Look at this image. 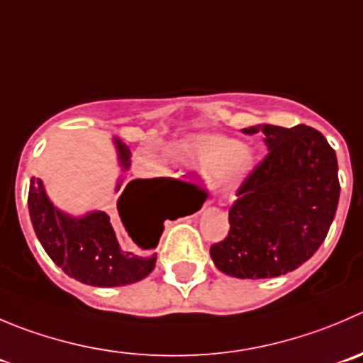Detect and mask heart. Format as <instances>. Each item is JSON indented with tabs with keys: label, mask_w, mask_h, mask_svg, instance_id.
Wrapping results in <instances>:
<instances>
[{
	"label": "heart",
	"mask_w": 363,
	"mask_h": 363,
	"mask_svg": "<svg viewBox=\"0 0 363 363\" xmlns=\"http://www.w3.org/2000/svg\"><path fill=\"white\" fill-rule=\"evenodd\" d=\"M176 153L199 171L208 172L220 191L239 187L255 165L250 147L226 135L187 137L176 146Z\"/></svg>",
	"instance_id": "b5f03b06"
}]
</instances>
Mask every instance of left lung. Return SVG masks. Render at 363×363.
Returning a JSON list of instances; mask_svg holds the SVG:
<instances>
[{
	"label": "left lung",
	"instance_id": "obj_1",
	"mask_svg": "<svg viewBox=\"0 0 363 363\" xmlns=\"http://www.w3.org/2000/svg\"><path fill=\"white\" fill-rule=\"evenodd\" d=\"M258 132L267 155L237 191L228 235L210 247L220 272L244 279L274 278L305 264L326 239L340 196L337 155L315 128L242 130Z\"/></svg>",
	"mask_w": 363,
	"mask_h": 363
}]
</instances>
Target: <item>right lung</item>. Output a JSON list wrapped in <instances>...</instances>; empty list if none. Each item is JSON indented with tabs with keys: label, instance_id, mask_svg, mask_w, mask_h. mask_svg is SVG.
Masks as SVG:
<instances>
[{
	"label": "right lung",
	"instance_id": "1",
	"mask_svg": "<svg viewBox=\"0 0 363 363\" xmlns=\"http://www.w3.org/2000/svg\"><path fill=\"white\" fill-rule=\"evenodd\" d=\"M119 160L130 167V150L116 140ZM121 184H117V189ZM198 185L176 178L132 179L124 187L117 213L128 235L123 240L106 212L69 217L55 208L43 182L30 179L28 210L33 230L51 260L71 278L94 287H121L140 281L155 269L157 247L167 219L201 208Z\"/></svg>",
	"mask_w": 363,
	"mask_h": 363
}]
</instances>
